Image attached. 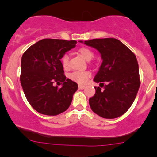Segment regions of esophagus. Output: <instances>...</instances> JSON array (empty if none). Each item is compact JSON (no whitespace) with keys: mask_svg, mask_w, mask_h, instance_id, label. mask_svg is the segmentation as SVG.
<instances>
[{"mask_svg":"<svg viewBox=\"0 0 157 157\" xmlns=\"http://www.w3.org/2000/svg\"><path fill=\"white\" fill-rule=\"evenodd\" d=\"M78 88L80 89V90H83V89L85 88V86L84 85H78Z\"/></svg>","mask_w":157,"mask_h":157,"instance_id":"34e87169","label":"esophagus"}]
</instances>
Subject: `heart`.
Masks as SVG:
<instances>
[{
	"instance_id": "b5f03b06",
	"label": "heart",
	"mask_w": 157,
	"mask_h": 157,
	"mask_svg": "<svg viewBox=\"0 0 157 157\" xmlns=\"http://www.w3.org/2000/svg\"><path fill=\"white\" fill-rule=\"evenodd\" d=\"M78 54L83 57L86 61H90L94 57V53L93 51L86 47H82L78 50ZM61 65L64 70L69 68V57L67 55H64L61 58ZM90 74L88 71H74L69 74V78L73 81H75L78 83H86L87 79L90 77Z\"/></svg>"
}]
</instances>
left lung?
Listing matches in <instances>:
<instances>
[{"mask_svg": "<svg viewBox=\"0 0 157 157\" xmlns=\"http://www.w3.org/2000/svg\"><path fill=\"white\" fill-rule=\"evenodd\" d=\"M84 44L99 51L102 59L93 80L99 86L95 87L96 93L89 99L90 108L104 118H118L131 106L140 87L135 55L113 38L92 39Z\"/></svg>", "mask_w": 157, "mask_h": 157, "instance_id": "1", "label": "left lung"}]
</instances>
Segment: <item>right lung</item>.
Wrapping results in <instances>:
<instances>
[{
  "instance_id": "add662e5",
  "label": "right lung",
  "mask_w": 157,
  "mask_h": 157,
  "mask_svg": "<svg viewBox=\"0 0 157 157\" xmlns=\"http://www.w3.org/2000/svg\"><path fill=\"white\" fill-rule=\"evenodd\" d=\"M76 44L74 40L44 39L23 53L20 83L28 102L39 113L57 115L69 108L78 86L66 79L61 59ZM55 82H61L63 87H54Z\"/></svg>"
}]
</instances>
